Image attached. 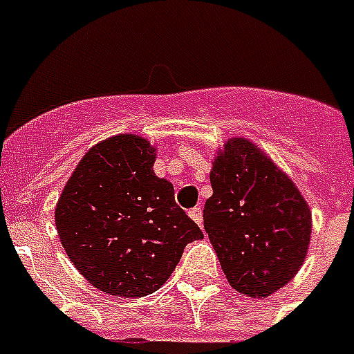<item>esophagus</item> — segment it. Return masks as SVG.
I'll list each match as a JSON object with an SVG mask.
<instances>
[{
  "instance_id": "34e87169",
  "label": "esophagus",
  "mask_w": 354,
  "mask_h": 354,
  "mask_svg": "<svg viewBox=\"0 0 354 354\" xmlns=\"http://www.w3.org/2000/svg\"><path fill=\"white\" fill-rule=\"evenodd\" d=\"M189 216H191V218H193V221L196 222L200 227H202V222H204V218H202V209H200V207H193V209L189 211Z\"/></svg>"
}]
</instances>
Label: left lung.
<instances>
[{"mask_svg":"<svg viewBox=\"0 0 354 354\" xmlns=\"http://www.w3.org/2000/svg\"><path fill=\"white\" fill-rule=\"evenodd\" d=\"M204 227L230 285L268 297L301 268L310 209L290 178L252 141L233 138L213 161Z\"/></svg>","mask_w":354,"mask_h":354,"instance_id":"left-lung-1","label":"left lung"}]
</instances>
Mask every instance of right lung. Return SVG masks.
Masks as SVG:
<instances>
[{
    "instance_id": "obj_1",
    "label": "right lung",
    "mask_w": 354,
    "mask_h": 354,
    "mask_svg": "<svg viewBox=\"0 0 354 354\" xmlns=\"http://www.w3.org/2000/svg\"><path fill=\"white\" fill-rule=\"evenodd\" d=\"M156 149L133 133L91 147L66 183L55 224L75 268L110 296L160 288L183 248L204 236L152 171Z\"/></svg>"
}]
</instances>
